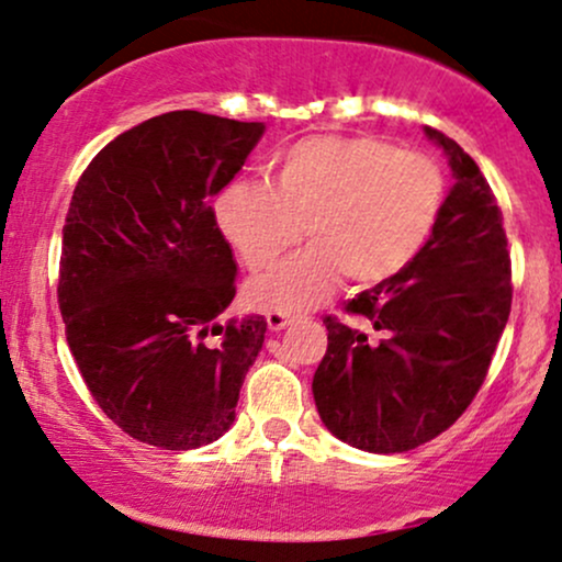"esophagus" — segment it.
<instances>
[{"label": "esophagus", "instance_id": "34e87169", "mask_svg": "<svg viewBox=\"0 0 562 562\" xmlns=\"http://www.w3.org/2000/svg\"><path fill=\"white\" fill-rule=\"evenodd\" d=\"M293 319H295L293 314H285V312H269V314H267L269 330H274V333L285 330V327H288Z\"/></svg>", "mask_w": 562, "mask_h": 562}]
</instances>
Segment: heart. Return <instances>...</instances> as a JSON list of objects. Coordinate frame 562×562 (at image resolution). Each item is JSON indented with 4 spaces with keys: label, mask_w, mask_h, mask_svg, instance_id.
Masks as SVG:
<instances>
[{
    "label": "heart",
    "mask_w": 562,
    "mask_h": 562,
    "mask_svg": "<svg viewBox=\"0 0 562 562\" xmlns=\"http://www.w3.org/2000/svg\"><path fill=\"white\" fill-rule=\"evenodd\" d=\"M447 200L441 166L378 137H308L274 164L272 184L237 179L218 192L222 235L250 269H267L303 237L306 250L250 282L254 306L299 314L330 293L391 280L434 235Z\"/></svg>",
    "instance_id": "b5f03b06"
}]
</instances>
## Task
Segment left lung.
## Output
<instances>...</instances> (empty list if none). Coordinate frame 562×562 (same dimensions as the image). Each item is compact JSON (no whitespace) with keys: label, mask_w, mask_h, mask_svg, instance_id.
<instances>
[{"label":"left lung","mask_w":562,"mask_h":562,"mask_svg":"<svg viewBox=\"0 0 562 562\" xmlns=\"http://www.w3.org/2000/svg\"><path fill=\"white\" fill-rule=\"evenodd\" d=\"M425 137L454 173L434 235L396 277L348 301L346 312L375 333L325 317L327 351L312 383L325 428L375 454L409 451L457 423L486 380L513 303L492 187L454 139L430 126Z\"/></svg>","instance_id":"8db88e82"}]
</instances>
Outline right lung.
<instances>
[{
    "label": "right lung",
    "instance_id": "right-lung-1",
    "mask_svg": "<svg viewBox=\"0 0 562 562\" xmlns=\"http://www.w3.org/2000/svg\"><path fill=\"white\" fill-rule=\"evenodd\" d=\"M263 124L198 111L142 121L81 173L63 227L57 301L79 372L124 434L187 451L235 423L267 319H222L237 263L211 200Z\"/></svg>",
    "mask_w": 562,
    "mask_h": 562
}]
</instances>
